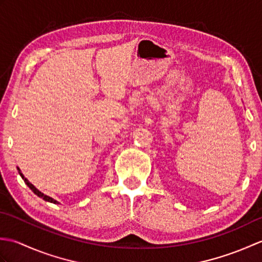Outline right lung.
Masks as SVG:
<instances>
[{
	"mask_svg": "<svg viewBox=\"0 0 262 262\" xmlns=\"http://www.w3.org/2000/svg\"><path fill=\"white\" fill-rule=\"evenodd\" d=\"M18 171H19V173H20V176H21V178H22V179H24V181L26 182V185H27L28 187H29V188L31 189V190H32L33 192H35V193L37 194V196H38V197H40V198H42L43 200H46V202H49V203H53V204H58V202H57V200H55L54 198H52V197H49V196H47V194H45V193H42L41 191H39V190H38V189H37V188H36L35 186H33L31 182H29V181H28V179H27V178H25V176L21 173V170H20L19 168H18Z\"/></svg>",
	"mask_w": 262,
	"mask_h": 262,
	"instance_id": "add662e5",
	"label": "right lung"
}]
</instances>
